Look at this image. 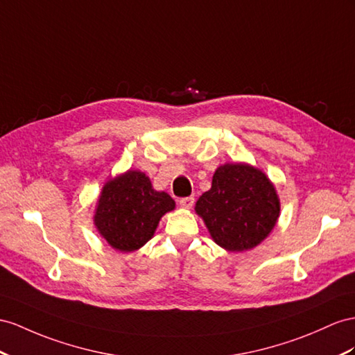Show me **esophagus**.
Here are the masks:
<instances>
[{
    "instance_id": "34e87169",
    "label": "esophagus",
    "mask_w": 355,
    "mask_h": 355,
    "mask_svg": "<svg viewBox=\"0 0 355 355\" xmlns=\"http://www.w3.org/2000/svg\"><path fill=\"white\" fill-rule=\"evenodd\" d=\"M195 204V198L193 196H187V198H181L180 199V205L189 210V208H192Z\"/></svg>"
}]
</instances>
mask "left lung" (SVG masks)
Masks as SVG:
<instances>
[{"label": "left lung", "mask_w": 355, "mask_h": 355, "mask_svg": "<svg viewBox=\"0 0 355 355\" xmlns=\"http://www.w3.org/2000/svg\"><path fill=\"white\" fill-rule=\"evenodd\" d=\"M217 246L228 252L257 248L275 230L280 199L271 180L246 162L223 163L214 171L211 189L195 204Z\"/></svg>", "instance_id": "1"}]
</instances>
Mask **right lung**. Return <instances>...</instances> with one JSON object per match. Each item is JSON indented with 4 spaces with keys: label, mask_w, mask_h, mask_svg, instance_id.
<instances>
[{
    "label": "right lung",
    "mask_w": 355,
    "mask_h": 355,
    "mask_svg": "<svg viewBox=\"0 0 355 355\" xmlns=\"http://www.w3.org/2000/svg\"><path fill=\"white\" fill-rule=\"evenodd\" d=\"M172 210L174 199L154 189L145 172L129 169L103 184L93 222L109 246L129 253L150 241L162 217Z\"/></svg>",
    "instance_id": "add662e5"
}]
</instances>
